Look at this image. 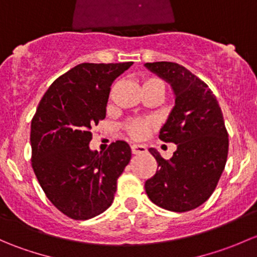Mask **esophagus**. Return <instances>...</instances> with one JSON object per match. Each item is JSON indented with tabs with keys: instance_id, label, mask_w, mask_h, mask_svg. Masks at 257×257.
<instances>
[{
	"instance_id": "1",
	"label": "esophagus",
	"mask_w": 257,
	"mask_h": 257,
	"mask_svg": "<svg viewBox=\"0 0 257 257\" xmlns=\"http://www.w3.org/2000/svg\"><path fill=\"white\" fill-rule=\"evenodd\" d=\"M147 147L142 144H133L132 145V153L133 154H143V153H147Z\"/></svg>"
}]
</instances>
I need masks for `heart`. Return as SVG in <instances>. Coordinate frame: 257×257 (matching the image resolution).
Segmentation results:
<instances>
[{"label":"heart","instance_id":"1","mask_svg":"<svg viewBox=\"0 0 257 257\" xmlns=\"http://www.w3.org/2000/svg\"><path fill=\"white\" fill-rule=\"evenodd\" d=\"M152 82H158V79H154V78L147 79L144 82V84H147V83H152ZM149 126H150L149 121L141 120V119H134V120H129L128 123L125 124V131L132 138L142 139L148 134Z\"/></svg>","mask_w":257,"mask_h":257}]
</instances>
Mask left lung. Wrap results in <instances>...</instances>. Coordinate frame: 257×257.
Segmentation results:
<instances>
[{"label":"left lung","instance_id":"obj_1","mask_svg":"<svg viewBox=\"0 0 257 257\" xmlns=\"http://www.w3.org/2000/svg\"><path fill=\"white\" fill-rule=\"evenodd\" d=\"M144 66L172 87L175 104L159 138L177 144L169 160L150 148L158 170L145 181V191L160 208L189 211L210 198L226 164L229 136L221 108L208 85L185 67L173 62Z\"/></svg>","mask_w":257,"mask_h":257}]
</instances>
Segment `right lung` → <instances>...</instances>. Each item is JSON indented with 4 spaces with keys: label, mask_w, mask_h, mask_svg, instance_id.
<instances>
[{
    "label": "right lung",
    "mask_w": 257,
    "mask_h": 257,
    "mask_svg": "<svg viewBox=\"0 0 257 257\" xmlns=\"http://www.w3.org/2000/svg\"><path fill=\"white\" fill-rule=\"evenodd\" d=\"M132 64H78L52 83L31 123L33 172L49 201L74 220L112 205L116 180L131 162L124 141L104 153L90 149L89 142L90 129L105 118L110 85Z\"/></svg>",
    "instance_id": "obj_1"
}]
</instances>
